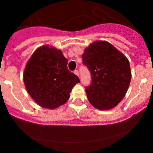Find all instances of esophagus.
<instances>
[{
	"mask_svg": "<svg viewBox=\"0 0 153 153\" xmlns=\"http://www.w3.org/2000/svg\"><path fill=\"white\" fill-rule=\"evenodd\" d=\"M74 73V74L77 76H79V71H77V70H75Z\"/></svg>",
	"mask_w": 153,
	"mask_h": 153,
	"instance_id": "obj_1",
	"label": "esophagus"
}]
</instances>
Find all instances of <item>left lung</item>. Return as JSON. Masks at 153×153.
Segmentation results:
<instances>
[{
    "label": "left lung",
    "instance_id": "1",
    "mask_svg": "<svg viewBox=\"0 0 153 153\" xmlns=\"http://www.w3.org/2000/svg\"><path fill=\"white\" fill-rule=\"evenodd\" d=\"M83 64L92 75V83L86 88L88 100L99 110H109L124 99L131 80L130 63L111 43L96 41L84 50Z\"/></svg>",
    "mask_w": 153,
    "mask_h": 153
}]
</instances>
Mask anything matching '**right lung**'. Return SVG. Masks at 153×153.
Wrapping results in <instances>:
<instances>
[{
    "instance_id": "1",
    "label": "right lung",
    "mask_w": 153,
    "mask_h": 153,
    "mask_svg": "<svg viewBox=\"0 0 153 153\" xmlns=\"http://www.w3.org/2000/svg\"><path fill=\"white\" fill-rule=\"evenodd\" d=\"M23 82L29 96L39 106L54 109L67 102L79 79L67 69V59L61 50L43 45L28 61Z\"/></svg>"
}]
</instances>
